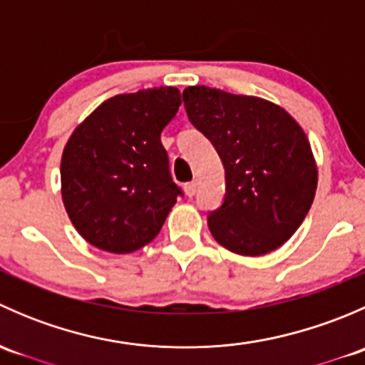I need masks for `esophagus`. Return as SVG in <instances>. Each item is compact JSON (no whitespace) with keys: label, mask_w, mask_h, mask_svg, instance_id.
<instances>
[{"label":"esophagus","mask_w":365,"mask_h":365,"mask_svg":"<svg viewBox=\"0 0 365 365\" xmlns=\"http://www.w3.org/2000/svg\"><path fill=\"white\" fill-rule=\"evenodd\" d=\"M185 192H187V196H196V192H197V183L196 182H190V183H187L185 185Z\"/></svg>","instance_id":"esophagus-1"}]
</instances>
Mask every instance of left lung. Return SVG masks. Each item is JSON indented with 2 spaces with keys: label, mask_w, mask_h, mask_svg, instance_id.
<instances>
[{
  "label": "left lung",
  "mask_w": 365,
  "mask_h": 365,
  "mask_svg": "<svg viewBox=\"0 0 365 365\" xmlns=\"http://www.w3.org/2000/svg\"><path fill=\"white\" fill-rule=\"evenodd\" d=\"M183 104L226 171L222 205L208 215L210 233L242 256L281 247L307 215L318 185L305 132L282 108L249 95L189 86Z\"/></svg>",
  "instance_id": "left-lung-1"
}]
</instances>
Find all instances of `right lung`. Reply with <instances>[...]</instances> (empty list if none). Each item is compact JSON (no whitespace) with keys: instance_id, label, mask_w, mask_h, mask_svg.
Wrapping results in <instances>:
<instances>
[{"instance_id":"1","label":"right lung","mask_w":365,"mask_h":365,"mask_svg":"<svg viewBox=\"0 0 365 365\" xmlns=\"http://www.w3.org/2000/svg\"><path fill=\"white\" fill-rule=\"evenodd\" d=\"M180 104L173 86L116 95L72 132L61 157V196L91 245L114 254L145 247L183 196L160 141Z\"/></svg>"}]
</instances>
